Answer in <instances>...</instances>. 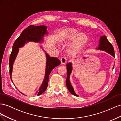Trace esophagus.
I'll return each mask as SVG.
<instances>
[{"label":"esophagus","instance_id":"esophagus-1","mask_svg":"<svg viewBox=\"0 0 121 121\" xmlns=\"http://www.w3.org/2000/svg\"><path fill=\"white\" fill-rule=\"evenodd\" d=\"M60 61H61V64H65V63H67V57H65V56H64L63 57H61Z\"/></svg>","mask_w":121,"mask_h":121}]
</instances>
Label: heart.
Returning a JSON list of instances; mask_svg holds the SVG:
<instances>
[{
	"label": "heart",
	"mask_w": 121,
	"mask_h": 121,
	"mask_svg": "<svg viewBox=\"0 0 121 121\" xmlns=\"http://www.w3.org/2000/svg\"><path fill=\"white\" fill-rule=\"evenodd\" d=\"M61 34L60 40L62 43H68L75 39L71 48L68 50V52L69 54L74 53L76 49L86 42L88 39L86 35L80 34L78 32L73 29L63 31Z\"/></svg>",
	"instance_id": "obj_1"
}]
</instances>
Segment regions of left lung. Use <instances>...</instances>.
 I'll list each match as a JSON object with an SVG mask.
<instances>
[{"instance_id":"1","label":"left lung","mask_w":121,"mask_h":121,"mask_svg":"<svg viewBox=\"0 0 121 121\" xmlns=\"http://www.w3.org/2000/svg\"><path fill=\"white\" fill-rule=\"evenodd\" d=\"M100 44L99 45V47H98V49L101 50H104L106 52H108V53L111 54L112 56L115 57V51L113 47L112 44L108 41L107 37L105 36H102L100 37L99 40ZM67 77L66 79V85L68 88L69 91L72 94L74 95L75 96H77L73 89V88L71 84L69 81V75L72 71V63H68L67 65Z\"/></svg>"}]
</instances>
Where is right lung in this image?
<instances>
[{
    "label": "right lung",
    "instance_id": "obj_1",
    "mask_svg": "<svg viewBox=\"0 0 121 121\" xmlns=\"http://www.w3.org/2000/svg\"><path fill=\"white\" fill-rule=\"evenodd\" d=\"M47 27L45 26H34V25H30L22 32L20 36L14 41L12 52L10 53L9 65V75L11 78L12 73V69L13 62L15 60L17 53L19 52V48L24 45L26 43L29 41L39 42L42 41L44 35L47 34ZM46 68L45 79L39 90L37 95L43 93L46 89L48 84L49 76L52 69L60 64V60L57 58L50 57L49 55L46 54ZM12 80V79H11Z\"/></svg>",
    "mask_w": 121,
    "mask_h": 121
}]
</instances>
